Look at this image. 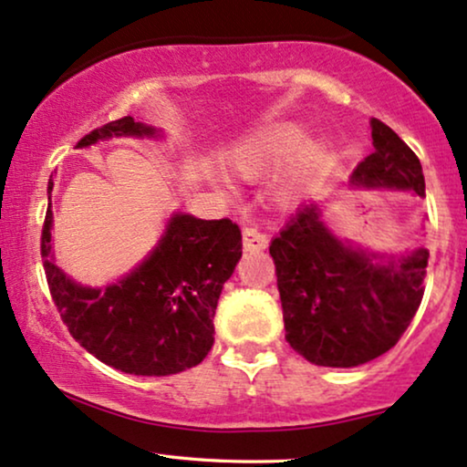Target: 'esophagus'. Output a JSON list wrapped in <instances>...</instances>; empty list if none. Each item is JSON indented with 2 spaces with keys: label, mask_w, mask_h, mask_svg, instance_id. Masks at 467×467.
<instances>
[{
  "label": "esophagus",
  "mask_w": 467,
  "mask_h": 467,
  "mask_svg": "<svg viewBox=\"0 0 467 467\" xmlns=\"http://www.w3.org/2000/svg\"><path fill=\"white\" fill-rule=\"evenodd\" d=\"M269 239L263 230H258L256 226H247L244 228V247L247 252H256V250H265Z\"/></svg>",
  "instance_id": "esophagus-1"
}]
</instances>
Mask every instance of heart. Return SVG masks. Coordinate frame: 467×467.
<instances>
[{
    "instance_id": "obj_1",
    "label": "heart",
    "mask_w": 467,
    "mask_h": 467,
    "mask_svg": "<svg viewBox=\"0 0 467 467\" xmlns=\"http://www.w3.org/2000/svg\"><path fill=\"white\" fill-rule=\"evenodd\" d=\"M306 130L296 123L282 121L258 130L237 142L223 158L226 169L241 179H256L265 172L277 169L296 153L298 166L318 164L325 155V147L306 145Z\"/></svg>"
}]
</instances>
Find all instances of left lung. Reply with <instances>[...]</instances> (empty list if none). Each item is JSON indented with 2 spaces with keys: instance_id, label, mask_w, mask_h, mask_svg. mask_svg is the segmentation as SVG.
<instances>
[{
  "instance_id": "1",
  "label": "left lung",
  "mask_w": 467,
  "mask_h": 467,
  "mask_svg": "<svg viewBox=\"0 0 467 467\" xmlns=\"http://www.w3.org/2000/svg\"><path fill=\"white\" fill-rule=\"evenodd\" d=\"M374 153L352 183L414 190L425 196L416 153L380 119H371ZM275 263L285 339L309 363L357 368L393 348L422 301L425 250L371 263L344 247L320 222L316 204H303L269 247Z\"/></svg>"
}]
</instances>
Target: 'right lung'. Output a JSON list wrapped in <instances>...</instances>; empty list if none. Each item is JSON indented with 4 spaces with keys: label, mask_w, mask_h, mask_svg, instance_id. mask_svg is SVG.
<instances>
[{
    "label": "right lung",
    "mask_w": 467,
    "mask_h": 467,
    "mask_svg": "<svg viewBox=\"0 0 467 467\" xmlns=\"http://www.w3.org/2000/svg\"><path fill=\"white\" fill-rule=\"evenodd\" d=\"M153 128L121 117L78 140L89 147L110 136H145ZM53 190V175L48 192ZM51 209L40 237L53 303L87 352L134 376H171L196 368L213 346V316L223 282L241 258V228L228 217L171 220L151 256L109 288H83L51 258Z\"/></svg>",
    "instance_id": "1"
}]
</instances>
